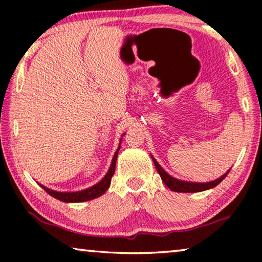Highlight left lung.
I'll return each mask as SVG.
<instances>
[{
    "mask_svg": "<svg viewBox=\"0 0 262 262\" xmlns=\"http://www.w3.org/2000/svg\"><path fill=\"white\" fill-rule=\"evenodd\" d=\"M151 158L154 161L155 166H156L157 172L159 173V176H161L162 180L164 181V184H165L171 190H173V192H180V193L202 192V190L215 187V186L219 185L229 173V171H228L227 173H224L221 177V178L216 179L214 181H209V183H192V181H184V180H179L177 178H173V177H171L170 174L166 173V172L163 170V167L157 163L156 159H155L152 156H151Z\"/></svg>",
    "mask_w": 262,
    "mask_h": 262,
    "instance_id": "obj_1",
    "label": "left lung"
}]
</instances>
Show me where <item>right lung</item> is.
<instances>
[{
  "instance_id": "1",
  "label": "right lung",
  "mask_w": 262,
  "mask_h": 262,
  "mask_svg": "<svg viewBox=\"0 0 262 262\" xmlns=\"http://www.w3.org/2000/svg\"><path fill=\"white\" fill-rule=\"evenodd\" d=\"M120 144H121V142H120ZM119 149H120V145H119L118 150L114 154L113 159H112V164H111L107 173H106V176L99 181L98 184L92 186V187H89V188L83 189V190H78V192H56V190L47 188V187H45V186H42L40 184L39 185H40L48 194L52 195L53 198H55V199H57V200H60L62 202L73 203V202H84V201H89V200H94V199L100 196V195H103L110 187L111 179H112L114 171H115V163H117Z\"/></svg>"
}]
</instances>
